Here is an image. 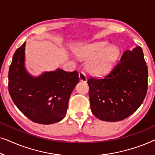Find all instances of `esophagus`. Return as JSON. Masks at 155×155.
<instances>
[{
  "label": "esophagus",
  "mask_w": 155,
  "mask_h": 155,
  "mask_svg": "<svg viewBox=\"0 0 155 155\" xmlns=\"http://www.w3.org/2000/svg\"><path fill=\"white\" fill-rule=\"evenodd\" d=\"M79 80L82 82H87V80L85 74H84L83 72H80V73H79Z\"/></svg>",
  "instance_id": "esophagus-1"
}]
</instances>
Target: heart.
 Listing matches in <instances>:
<instances>
[{
	"instance_id": "obj_1",
	"label": "heart",
	"mask_w": 155,
	"mask_h": 155,
	"mask_svg": "<svg viewBox=\"0 0 155 155\" xmlns=\"http://www.w3.org/2000/svg\"><path fill=\"white\" fill-rule=\"evenodd\" d=\"M121 50L107 41H101L81 46L76 49L80 58L88 59L86 68L93 75H105L111 71L119 59Z\"/></svg>"
}]
</instances>
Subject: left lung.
Returning a JSON list of instances; mask_svg holds the SVG:
<instances>
[{"label":"left lung","mask_w":155,"mask_h":155,"mask_svg":"<svg viewBox=\"0 0 155 155\" xmlns=\"http://www.w3.org/2000/svg\"><path fill=\"white\" fill-rule=\"evenodd\" d=\"M120 61L104 78H90L87 81L91 111L104 121H119L128 117L140 107L147 94L148 71L140 46L126 51Z\"/></svg>","instance_id":"1"}]
</instances>
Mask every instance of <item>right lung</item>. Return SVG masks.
<instances>
[{
    "label": "right lung",
    "mask_w": 155,
    "mask_h": 155,
    "mask_svg": "<svg viewBox=\"0 0 155 155\" xmlns=\"http://www.w3.org/2000/svg\"><path fill=\"white\" fill-rule=\"evenodd\" d=\"M26 42L16 50L8 73V90L19 110L40 124L59 122L66 114L69 98L79 82L77 71L61 68L31 75L25 68Z\"/></svg>",
    "instance_id": "add662e5"
}]
</instances>
